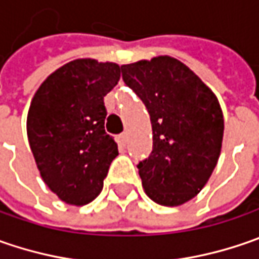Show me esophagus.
<instances>
[{
  "label": "esophagus",
  "mask_w": 259,
  "mask_h": 259,
  "mask_svg": "<svg viewBox=\"0 0 259 259\" xmlns=\"http://www.w3.org/2000/svg\"><path fill=\"white\" fill-rule=\"evenodd\" d=\"M129 139V135H127V132H123L121 135H120V141L123 142V143H126Z\"/></svg>",
  "instance_id": "esophagus-1"
}]
</instances>
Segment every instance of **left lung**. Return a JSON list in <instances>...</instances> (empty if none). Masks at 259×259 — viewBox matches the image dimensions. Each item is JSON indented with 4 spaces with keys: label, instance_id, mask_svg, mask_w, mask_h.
<instances>
[{
    "label": "left lung",
    "instance_id": "left-lung-1",
    "mask_svg": "<svg viewBox=\"0 0 259 259\" xmlns=\"http://www.w3.org/2000/svg\"><path fill=\"white\" fill-rule=\"evenodd\" d=\"M121 75L151 116L153 146L138 165L145 193L161 206H181L206 186L219 159L225 124L218 97L171 56L121 65Z\"/></svg>",
    "mask_w": 259,
    "mask_h": 259
}]
</instances>
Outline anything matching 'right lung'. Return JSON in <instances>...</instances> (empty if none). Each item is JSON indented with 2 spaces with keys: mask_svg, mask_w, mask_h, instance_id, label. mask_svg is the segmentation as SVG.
<instances>
[{
  "mask_svg": "<svg viewBox=\"0 0 259 259\" xmlns=\"http://www.w3.org/2000/svg\"><path fill=\"white\" fill-rule=\"evenodd\" d=\"M120 66L75 59L51 73L31 100L27 138L45 184L62 201L84 206L103 190L117 143L106 133L104 97Z\"/></svg>",
  "mask_w": 259,
  "mask_h": 259,
  "instance_id": "add662e5",
  "label": "right lung"
}]
</instances>
